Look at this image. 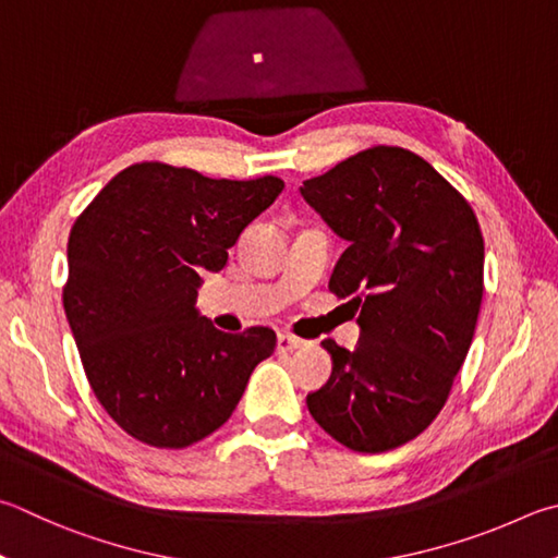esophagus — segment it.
<instances>
[{"mask_svg":"<svg viewBox=\"0 0 558 558\" xmlns=\"http://www.w3.org/2000/svg\"><path fill=\"white\" fill-rule=\"evenodd\" d=\"M302 343H305V341L298 339V337H292V333H288V331H280L278 333V349L280 351H298Z\"/></svg>","mask_w":558,"mask_h":558,"instance_id":"esophagus-1","label":"esophagus"}]
</instances>
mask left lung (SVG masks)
Instances as JSON below:
<instances>
[{"label":"left lung","mask_w":558,"mask_h":558,"mask_svg":"<svg viewBox=\"0 0 558 558\" xmlns=\"http://www.w3.org/2000/svg\"><path fill=\"white\" fill-rule=\"evenodd\" d=\"M300 195L347 251L329 290L361 292V339H333L331 376L307 395L314 422L361 453L398 449L437 417L471 349L483 300L473 209L427 160L376 146L305 180Z\"/></svg>","instance_id":"8db88e82"}]
</instances>
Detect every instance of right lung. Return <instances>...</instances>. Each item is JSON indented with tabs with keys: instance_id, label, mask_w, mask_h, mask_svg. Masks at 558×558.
Segmentation results:
<instances>
[{
	"instance_id": "obj_1",
	"label": "right lung",
	"mask_w": 558,
	"mask_h": 558,
	"mask_svg": "<svg viewBox=\"0 0 558 558\" xmlns=\"http://www.w3.org/2000/svg\"><path fill=\"white\" fill-rule=\"evenodd\" d=\"M280 178L211 180L136 163L99 190L68 241L63 290L83 368L107 414L131 437L185 449L236 410L276 331H219L197 310L202 272L227 266Z\"/></svg>"
}]
</instances>
